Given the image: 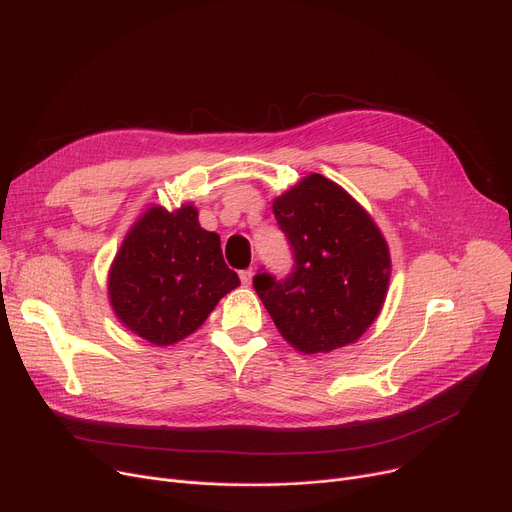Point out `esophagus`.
<instances>
[{"label": "esophagus", "instance_id": "1", "mask_svg": "<svg viewBox=\"0 0 512 512\" xmlns=\"http://www.w3.org/2000/svg\"><path fill=\"white\" fill-rule=\"evenodd\" d=\"M253 276H255V270H253V267H249V270H242V272H240V282L245 284V286H251Z\"/></svg>", "mask_w": 512, "mask_h": 512}]
</instances>
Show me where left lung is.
Masks as SVG:
<instances>
[{"mask_svg": "<svg viewBox=\"0 0 512 512\" xmlns=\"http://www.w3.org/2000/svg\"><path fill=\"white\" fill-rule=\"evenodd\" d=\"M294 253L286 280L255 276L282 338L303 355L357 342L386 303L392 259L371 213L334 180L309 174L272 203Z\"/></svg>", "mask_w": 512, "mask_h": 512, "instance_id": "left-lung-1", "label": "left lung"}]
</instances>
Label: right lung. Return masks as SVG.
Masks as SVG:
<instances>
[{
  "instance_id": "right-lung-1",
  "label": "right lung",
  "mask_w": 512,
  "mask_h": 512,
  "mask_svg": "<svg viewBox=\"0 0 512 512\" xmlns=\"http://www.w3.org/2000/svg\"><path fill=\"white\" fill-rule=\"evenodd\" d=\"M240 286L224 263L220 234L199 224V209L149 203L126 232L107 270V299L120 324L155 346L197 332Z\"/></svg>"
}]
</instances>
